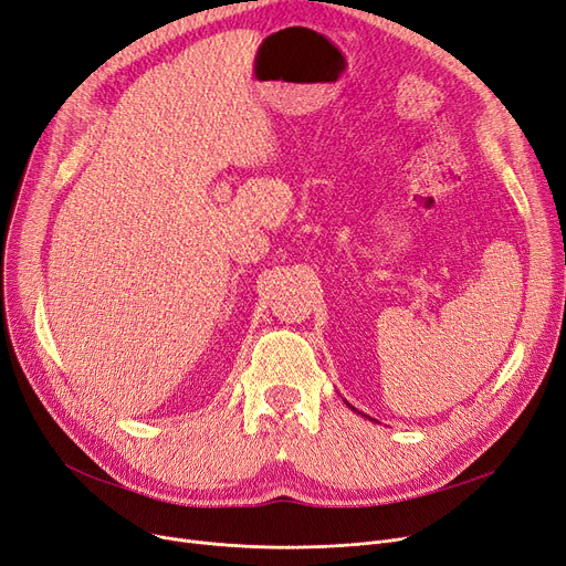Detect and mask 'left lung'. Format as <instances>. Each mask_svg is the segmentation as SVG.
I'll use <instances>...</instances> for the list:
<instances>
[{"instance_id": "left-lung-1", "label": "left lung", "mask_w": 566, "mask_h": 566, "mask_svg": "<svg viewBox=\"0 0 566 566\" xmlns=\"http://www.w3.org/2000/svg\"><path fill=\"white\" fill-rule=\"evenodd\" d=\"M346 406H348V409H350V411H355V413H359V416H365V418H369V420H374V418H371V416H367V413H361V411H357V409H355V406H353V403H348V401H346Z\"/></svg>"}]
</instances>
